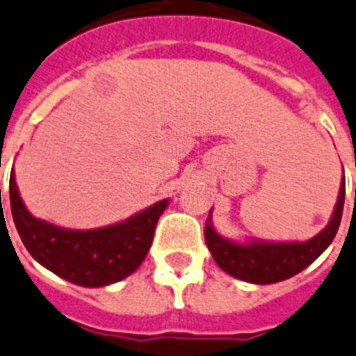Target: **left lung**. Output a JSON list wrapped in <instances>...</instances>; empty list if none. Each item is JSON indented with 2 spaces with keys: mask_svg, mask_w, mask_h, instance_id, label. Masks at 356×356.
Wrapping results in <instances>:
<instances>
[{
  "mask_svg": "<svg viewBox=\"0 0 356 356\" xmlns=\"http://www.w3.org/2000/svg\"><path fill=\"white\" fill-rule=\"evenodd\" d=\"M346 186L341 184L332 219L323 232L305 243H232L217 236L211 225H206L204 236L209 252L222 271L245 282L273 284L286 280L308 267L334 239L343 211Z\"/></svg>",
  "mask_w": 356,
  "mask_h": 356,
  "instance_id": "1",
  "label": "left lung"
}]
</instances>
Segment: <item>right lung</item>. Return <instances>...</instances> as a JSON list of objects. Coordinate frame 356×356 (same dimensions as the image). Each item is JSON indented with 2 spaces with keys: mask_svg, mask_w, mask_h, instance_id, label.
Segmentation results:
<instances>
[{
  "mask_svg": "<svg viewBox=\"0 0 356 356\" xmlns=\"http://www.w3.org/2000/svg\"><path fill=\"white\" fill-rule=\"evenodd\" d=\"M9 197L16 230L29 254L60 278L85 288H100L131 275L145 260L159 216L169 204L161 200L113 227L66 230L35 219L27 211L13 172Z\"/></svg>",
  "mask_w": 356,
  "mask_h": 356,
  "instance_id": "add662e5",
  "label": "right lung"
}]
</instances>
